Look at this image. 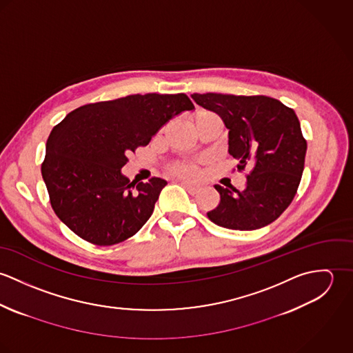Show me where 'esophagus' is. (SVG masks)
<instances>
[{"mask_svg": "<svg viewBox=\"0 0 353 353\" xmlns=\"http://www.w3.org/2000/svg\"><path fill=\"white\" fill-rule=\"evenodd\" d=\"M190 194H196L197 192H199V186H196V185H192V183H189V182H185V181H181L179 182Z\"/></svg>", "mask_w": 353, "mask_h": 353, "instance_id": "esophagus-1", "label": "esophagus"}]
</instances>
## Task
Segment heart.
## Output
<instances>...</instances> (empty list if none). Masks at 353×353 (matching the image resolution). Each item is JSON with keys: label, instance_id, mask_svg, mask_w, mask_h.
Returning <instances> with one entry per match:
<instances>
[{"label": "heart", "instance_id": "b5f03b06", "mask_svg": "<svg viewBox=\"0 0 353 353\" xmlns=\"http://www.w3.org/2000/svg\"><path fill=\"white\" fill-rule=\"evenodd\" d=\"M205 117H216V115H214L213 112H210V111L202 110V111L196 112V114L192 117V122L202 119V118H205ZM170 172L174 174V175H176V176H179V178H194V176H197V174H199V168H197V165L193 164V163H176V164H174V165L170 168Z\"/></svg>", "mask_w": 353, "mask_h": 353}]
</instances>
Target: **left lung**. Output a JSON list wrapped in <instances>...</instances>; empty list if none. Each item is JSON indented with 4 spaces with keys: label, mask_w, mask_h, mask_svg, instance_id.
Masks as SVG:
<instances>
[{
    "label": "left lung",
    "mask_w": 353,
    "mask_h": 353,
    "mask_svg": "<svg viewBox=\"0 0 353 353\" xmlns=\"http://www.w3.org/2000/svg\"><path fill=\"white\" fill-rule=\"evenodd\" d=\"M192 98L223 119L228 152L239 160L238 171H245L248 163L252 165L243 190L214 185L220 202L206 213L209 220L241 231L270 224L290 206L302 179L307 141L295 111L263 95L209 92Z\"/></svg>",
    "instance_id": "1"
}]
</instances>
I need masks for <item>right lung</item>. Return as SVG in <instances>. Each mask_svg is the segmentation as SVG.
Masks as SVG:
<instances>
[{"mask_svg": "<svg viewBox=\"0 0 353 353\" xmlns=\"http://www.w3.org/2000/svg\"><path fill=\"white\" fill-rule=\"evenodd\" d=\"M193 108L185 94H137L69 112L52 128L42 163L58 219L97 246H112L137 234L167 182H130L121 168L167 121Z\"/></svg>", "mask_w": 353, "mask_h": 353, "instance_id": "1", "label": "right lung"}]
</instances>
